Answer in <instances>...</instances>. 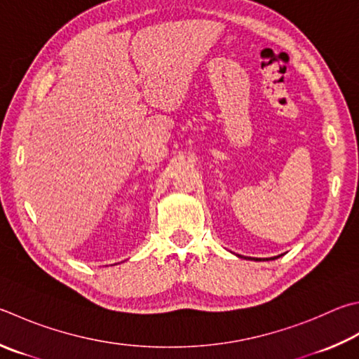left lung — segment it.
I'll return each mask as SVG.
<instances>
[{"mask_svg": "<svg viewBox=\"0 0 359 359\" xmlns=\"http://www.w3.org/2000/svg\"><path fill=\"white\" fill-rule=\"evenodd\" d=\"M238 257H243V256H238ZM278 257H281V256H275V257H270V259H257V257H243V259H248V260H275Z\"/></svg>", "mask_w": 359, "mask_h": 359, "instance_id": "8db88e82", "label": "left lung"}]
</instances>
